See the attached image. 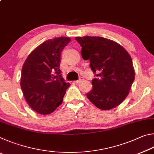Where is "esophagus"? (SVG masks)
<instances>
[{"label": "esophagus", "instance_id": "1", "mask_svg": "<svg viewBox=\"0 0 154 154\" xmlns=\"http://www.w3.org/2000/svg\"><path fill=\"white\" fill-rule=\"evenodd\" d=\"M83 77H80L79 79H78V80H77V81H75V83H80L81 82H82V81H83Z\"/></svg>", "mask_w": 154, "mask_h": 154}]
</instances>
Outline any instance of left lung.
Returning <instances> with one entry per match:
<instances>
[{
  "label": "left lung",
  "mask_w": 154,
  "mask_h": 154,
  "mask_svg": "<svg viewBox=\"0 0 154 154\" xmlns=\"http://www.w3.org/2000/svg\"><path fill=\"white\" fill-rule=\"evenodd\" d=\"M82 46L83 60H90L96 77L92 90L86 96L102 110H110L123 102L134 80V69L130 54L115 41L100 36L75 37Z\"/></svg>",
  "instance_id": "left-lung-1"
}]
</instances>
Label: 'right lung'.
Instances as JSON below:
<instances>
[{"label": "right lung", "mask_w": 154, "mask_h": 154, "mask_svg": "<svg viewBox=\"0 0 154 154\" xmlns=\"http://www.w3.org/2000/svg\"><path fill=\"white\" fill-rule=\"evenodd\" d=\"M71 41L60 36L43 42L28 55L23 64L20 85L32 110L48 115L61 105L69 83L60 70L61 52Z\"/></svg>", "instance_id": "obj_1"}]
</instances>
